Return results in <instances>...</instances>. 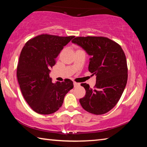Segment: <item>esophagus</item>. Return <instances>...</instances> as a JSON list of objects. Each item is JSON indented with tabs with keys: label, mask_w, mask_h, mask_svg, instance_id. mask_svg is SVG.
I'll list each match as a JSON object with an SVG mask.
<instances>
[{
	"label": "esophagus",
	"mask_w": 147,
	"mask_h": 147,
	"mask_svg": "<svg viewBox=\"0 0 147 147\" xmlns=\"http://www.w3.org/2000/svg\"><path fill=\"white\" fill-rule=\"evenodd\" d=\"M73 84H74V88H76V87H78V86H80V84H79V83L75 82H73Z\"/></svg>",
	"instance_id": "esophagus-1"
}]
</instances>
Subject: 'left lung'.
Returning <instances> with one entry per match:
<instances>
[{
  "mask_svg": "<svg viewBox=\"0 0 147 147\" xmlns=\"http://www.w3.org/2000/svg\"><path fill=\"white\" fill-rule=\"evenodd\" d=\"M72 43L91 56L88 69L96 76L94 89L88 84H81L86 93L80 103L91 113L108 112L118 102L127 83V63L123 50L116 42L104 37H77Z\"/></svg>",
  "mask_w": 147,
  "mask_h": 147,
  "instance_id": "8db88e82",
  "label": "left lung"
}]
</instances>
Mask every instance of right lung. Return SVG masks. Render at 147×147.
Returning a JSON list of instances; mask_svg holds the SVG:
<instances>
[{"mask_svg": "<svg viewBox=\"0 0 147 147\" xmlns=\"http://www.w3.org/2000/svg\"><path fill=\"white\" fill-rule=\"evenodd\" d=\"M74 38L42 34L30 39L22 49L17 80L24 99L36 113L49 115L56 112L65 94L73 88L69 79L53 83L49 73L63 47Z\"/></svg>", "mask_w": 147, "mask_h": 147, "instance_id": "right-lung-1", "label": "right lung"}]
</instances>
